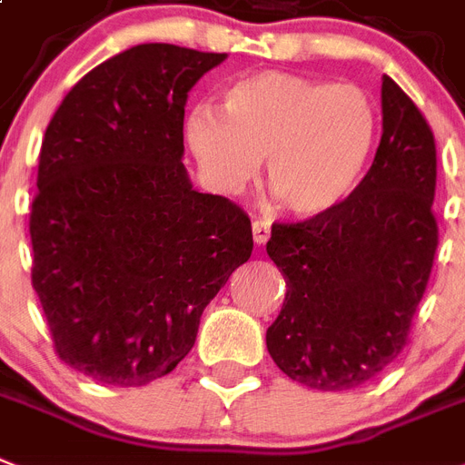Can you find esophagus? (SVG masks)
Masks as SVG:
<instances>
[{"instance_id":"34e87169","label":"esophagus","mask_w":465,"mask_h":465,"mask_svg":"<svg viewBox=\"0 0 465 465\" xmlns=\"http://www.w3.org/2000/svg\"><path fill=\"white\" fill-rule=\"evenodd\" d=\"M267 239H270V224L262 220L252 222V241L258 245H265Z\"/></svg>"}]
</instances>
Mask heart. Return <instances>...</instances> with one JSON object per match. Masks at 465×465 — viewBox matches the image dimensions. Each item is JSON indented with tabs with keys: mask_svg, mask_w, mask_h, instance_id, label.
I'll use <instances>...</instances> for the list:
<instances>
[{
	"mask_svg": "<svg viewBox=\"0 0 465 465\" xmlns=\"http://www.w3.org/2000/svg\"><path fill=\"white\" fill-rule=\"evenodd\" d=\"M186 116L188 150L207 183L239 195L265 160L267 186L296 217L331 213L356 188L375 145L372 102L356 85L262 71Z\"/></svg>",
	"mask_w": 465,
	"mask_h": 465,
	"instance_id": "1",
	"label": "heart"
}]
</instances>
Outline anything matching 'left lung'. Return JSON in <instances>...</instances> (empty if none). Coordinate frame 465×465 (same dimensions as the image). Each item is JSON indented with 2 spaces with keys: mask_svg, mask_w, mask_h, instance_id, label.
Listing matches in <instances>:
<instances>
[{
  "mask_svg": "<svg viewBox=\"0 0 465 465\" xmlns=\"http://www.w3.org/2000/svg\"><path fill=\"white\" fill-rule=\"evenodd\" d=\"M435 183V135L384 75L382 138L365 179L331 213L272 226L267 255L286 296L267 351L284 375L353 390L401 353L437 251Z\"/></svg>",
  "mask_w": 465,
  "mask_h": 465,
  "instance_id": "1",
  "label": "left lung"
}]
</instances>
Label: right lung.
Instances as JSON below:
<instances>
[{"mask_svg": "<svg viewBox=\"0 0 465 465\" xmlns=\"http://www.w3.org/2000/svg\"><path fill=\"white\" fill-rule=\"evenodd\" d=\"M226 54L135 45L69 90L43 138L33 289L64 363L143 387L188 356L200 315L252 252L248 214L183 167L188 93Z\"/></svg>", "mask_w": 465, "mask_h": 465, "instance_id": "1", "label": "right lung"}]
</instances>
